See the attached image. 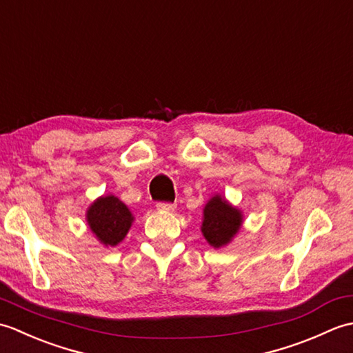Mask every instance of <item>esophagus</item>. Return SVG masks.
Listing matches in <instances>:
<instances>
[{
    "label": "esophagus",
    "instance_id": "1",
    "mask_svg": "<svg viewBox=\"0 0 353 353\" xmlns=\"http://www.w3.org/2000/svg\"><path fill=\"white\" fill-rule=\"evenodd\" d=\"M156 208L159 209V211L170 212V211H174V209H176V205H174V203H168V201H159V203L156 205Z\"/></svg>",
    "mask_w": 353,
    "mask_h": 353
}]
</instances>
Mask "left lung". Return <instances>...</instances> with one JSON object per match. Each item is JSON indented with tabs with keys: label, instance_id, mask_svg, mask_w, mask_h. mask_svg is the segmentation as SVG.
<instances>
[{
	"label": "left lung",
	"instance_id": "left-lung-1",
	"mask_svg": "<svg viewBox=\"0 0 353 353\" xmlns=\"http://www.w3.org/2000/svg\"><path fill=\"white\" fill-rule=\"evenodd\" d=\"M241 212L238 209L232 208L220 196H215L205 206L201 232H203L206 241L219 249V247L230 243V239L241 228Z\"/></svg>",
	"mask_w": 353,
	"mask_h": 353
}]
</instances>
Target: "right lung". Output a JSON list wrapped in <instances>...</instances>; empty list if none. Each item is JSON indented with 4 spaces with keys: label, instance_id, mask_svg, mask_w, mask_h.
<instances>
[{
    "label": "right lung",
    "instance_id": "add662e5",
    "mask_svg": "<svg viewBox=\"0 0 353 353\" xmlns=\"http://www.w3.org/2000/svg\"><path fill=\"white\" fill-rule=\"evenodd\" d=\"M89 228L104 245H117L129 232L133 216L121 200L101 197L88 209Z\"/></svg>",
    "mask_w": 353,
    "mask_h": 353
}]
</instances>
